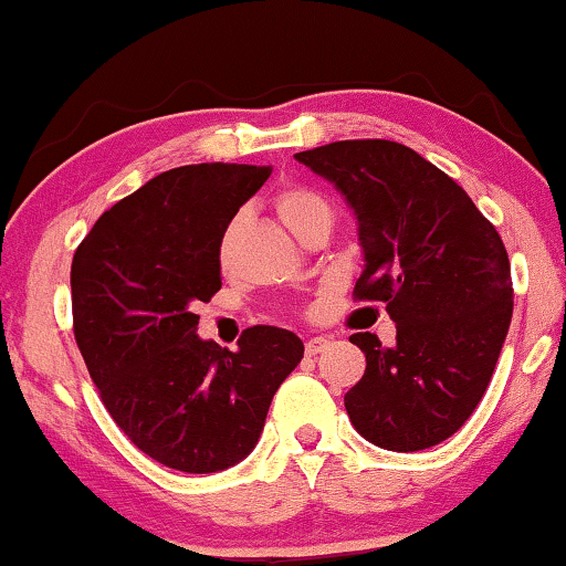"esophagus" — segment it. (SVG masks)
<instances>
[{
  "label": "esophagus",
  "mask_w": 566,
  "mask_h": 566,
  "mask_svg": "<svg viewBox=\"0 0 566 566\" xmlns=\"http://www.w3.org/2000/svg\"><path fill=\"white\" fill-rule=\"evenodd\" d=\"M327 347H329L327 337H312V339H307V345H304V353H307L310 357H315V355L325 353Z\"/></svg>",
  "instance_id": "obj_1"
}]
</instances>
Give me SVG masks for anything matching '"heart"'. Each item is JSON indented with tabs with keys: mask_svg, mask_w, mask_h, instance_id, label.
<instances>
[{
	"mask_svg": "<svg viewBox=\"0 0 566 566\" xmlns=\"http://www.w3.org/2000/svg\"><path fill=\"white\" fill-rule=\"evenodd\" d=\"M274 209L280 213V219L286 223V229L302 237L310 229L327 227L332 223V203L315 186L307 184H286L274 193ZM234 234V223L227 229L221 241V256L229 251V241Z\"/></svg>",
	"mask_w": 566,
	"mask_h": 566,
	"instance_id": "b5f03b06",
	"label": "heart"
}]
</instances>
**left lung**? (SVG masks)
<instances>
[{"instance_id":"left-lung-1","label":"left lung","mask_w":566,"mask_h":566,"mask_svg":"<svg viewBox=\"0 0 566 566\" xmlns=\"http://www.w3.org/2000/svg\"><path fill=\"white\" fill-rule=\"evenodd\" d=\"M335 184L357 217L365 269L357 302H380L396 345L373 332L349 343L365 375L345 396L357 433L388 451L451 438L486 392L514 290L504 241L471 196L396 140H337L294 156Z\"/></svg>"}]
</instances>
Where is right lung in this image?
<instances>
[{
  "mask_svg": "<svg viewBox=\"0 0 566 566\" xmlns=\"http://www.w3.org/2000/svg\"><path fill=\"white\" fill-rule=\"evenodd\" d=\"M272 166L170 168L105 211L70 269L73 329L103 406L168 469L217 473L254 451L272 398L304 355L256 325L231 353L196 335L221 290V239Z\"/></svg>",
  "mask_w": 566,
  "mask_h": 566,
  "instance_id": "obj_1",
  "label": "right lung"
}]
</instances>
